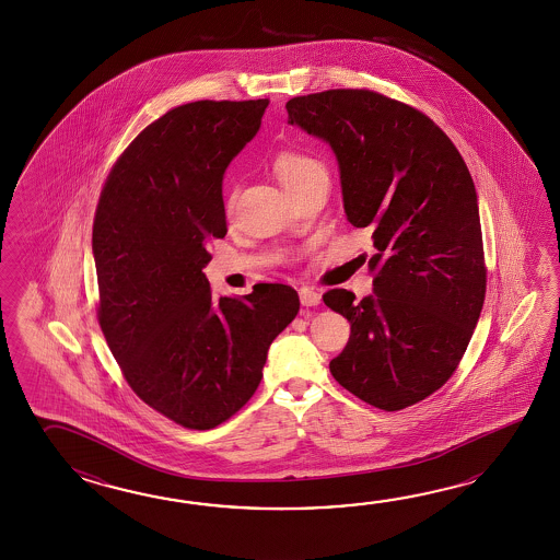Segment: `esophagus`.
Segmentation results:
<instances>
[{
	"mask_svg": "<svg viewBox=\"0 0 560 560\" xmlns=\"http://www.w3.org/2000/svg\"><path fill=\"white\" fill-rule=\"evenodd\" d=\"M300 302H302V306H318L320 304V292L318 290H314V288H308V285H304V288H300Z\"/></svg>",
	"mask_w": 560,
	"mask_h": 560,
	"instance_id": "1",
	"label": "esophagus"
}]
</instances>
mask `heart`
<instances>
[{"label": "heart", "instance_id": "b5f03b06", "mask_svg": "<svg viewBox=\"0 0 560 560\" xmlns=\"http://www.w3.org/2000/svg\"><path fill=\"white\" fill-rule=\"evenodd\" d=\"M320 167L316 160H312L308 155L296 154V152H285L276 158L275 170L276 176L280 179L282 186H290L298 179L304 178L312 170Z\"/></svg>", "mask_w": 560, "mask_h": 560}]
</instances>
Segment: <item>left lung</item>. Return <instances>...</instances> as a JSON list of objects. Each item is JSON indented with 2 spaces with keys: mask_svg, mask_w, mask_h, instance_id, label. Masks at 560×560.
Returning a JSON list of instances; mask_svg holds the SVG:
<instances>
[{
  "mask_svg": "<svg viewBox=\"0 0 560 560\" xmlns=\"http://www.w3.org/2000/svg\"><path fill=\"white\" fill-rule=\"evenodd\" d=\"M288 124L332 148L352 226L374 228V292L324 304L350 322L330 362L360 400L402 410L453 376L485 304L487 268L475 182L422 112L370 90L292 97Z\"/></svg>",
  "mask_w": 560,
  "mask_h": 560,
  "instance_id": "8db88e82",
  "label": "left lung"
}]
</instances>
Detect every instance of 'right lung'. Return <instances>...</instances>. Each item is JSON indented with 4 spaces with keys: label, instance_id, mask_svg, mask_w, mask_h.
<instances>
[{
    "label": "right lung",
    "instance_id": "add662e5",
    "mask_svg": "<svg viewBox=\"0 0 560 560\" xmlns=\"http://www.w3.org/2000/svg\"><path fill=\"white\" fill-rule=\"evenodd\" d=\"M268 100H200L155 119L119 155L95 210L97 320L131 390L186 429L236 415L268 348L296 318V290L214 298L202 272L226 236L222 179L260 130Z\"/></svg>",
    "mask_w": 560,
    "mask_h": 560
}]
</instances>
